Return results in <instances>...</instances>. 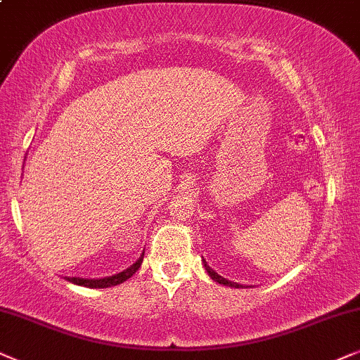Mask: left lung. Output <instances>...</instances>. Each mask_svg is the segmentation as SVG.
Listing matches in <instances>:
<instances>
[{
  "label": "left lung",
  "instance_id": "1",
  "mask_svg": "<svg viewBox=\"0 0 360 360\" xmlns=\"http://www.w3.org/2000/svg\"><path fill=\"white\" fill-rule=\"evenodd\" d=\"M204 266H205V270H207V273H209V276L212 278L214 281H217V283H220V285H225V286H233V288H240L242 285H238V283H233V281H229V280H225V278H222L220 275H217V273H215L212 268H210L209 265H207V262L204 260Z\"/></svg>",
  "mask_w": 360,
  "mask_h": 360
}]
</instances>
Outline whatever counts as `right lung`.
Instances as JSON below:
<instances>
[{"label":"right lung","instance_id":"right-lung-1","mask_svg":"<svg viewBox=\"0 0 360 360\" xmlns=\"http://www.w3.org/2000/svg\"><path fill=\"white\" fill-rule=\"evenodd\" d=\"M143 257H145V252L141 253V257L138 258V260L133 263L130 268H127V270L120 271V273H117V275H113V276L100 278V280H87V278H75V276H72V278H67V280H69L70 283H74V285L87 286V288H108V286H117L120 283H123V281H127L130 276L135 275L138 268L141 266Z\"/></svg>","mask_w":360,"mask_h":360}]
</instances>
